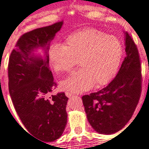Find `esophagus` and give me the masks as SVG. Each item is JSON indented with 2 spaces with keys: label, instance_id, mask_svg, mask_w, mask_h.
Wrapping results in <instances>:
<instances>
[{
  "label": "esophagus",
  "instance_id": "esophagus-1",
  "mask_svg": "<svg viewBox=\"0 0 149 149\" xmlns=\"http://www.w3.org/2000/svg\"><path fill=\"white\" fill-rule=\"evenodd\" d=\"M66 96H67V97H72V96H73V95H72V94H70V93H66Z\"/></svg>",
  "mask_w": 149,
  "mask_h": 149
}]
</instances>
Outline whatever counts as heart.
I'll use <instances>...</instances> for the list:
<instances>
[{
    "label": "heart",
    "mask_w": 149,
    "mask_h": 149,
    "mask_svg": "<svg viewBox=\"0 0 149 149\" xmlns=\"http://www.w3.org/2000/svg\"><path fill=\"white\" fill-rule=\"evenodd\" d=\"M123 47L114 36L87 29L70 35L65 46L54 45L49 51L50 63L58 73L68 72L79 60L81 69L60 82V89L71 94H80L106 85L118 74Z\"/></svg>",
    "instance_id": "b5f03b06"
}]
</instances>
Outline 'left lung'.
Wrapping results in <instances>:
<instances>
[{"label": "left lung", "mask_w": 149, "mask_h": 149, "mask_svg": "<svg viewBox=\"0 0 149 149\" xmlns=\"http://www.w3.org/2000/svg\"><path fill=\"white\" fill-rule=\"evenodd\" d=\"M125 58L114 79L101 91L82 96L89 123L101 134L123 129L132 118L141 93V70L138 50L125 32Z\"/></svg>", "instance_id": "obj_1"}]
</instances>
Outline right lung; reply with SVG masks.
Wrapping results in <instances>:
<instances>
[{"label":"right lung","instance_id":"1","mask_svg":"<svg viewBox=\"0 0 149 149\" xmlns=\"http://www.w3.org/2000/svg\"><path fill=\"white\" fill-rule=\"evenodd\" d=\"M63 24L59 21L21 36L8 67V90L17 114L29 133L45 142L59 138L67 121L68 97L63 92L48 97L56 86L49 67L50 43Z\"/></svg>","mask_w":149,"mask_h":149}]
</instances>
